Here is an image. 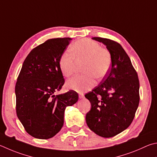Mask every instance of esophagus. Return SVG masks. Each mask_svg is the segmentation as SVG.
Returning a JSON list of instances; mask_svg holds the SVG:
<instances>
[{"mask_svg": "<svg viewBox=\"0 0 157 157\" xmlns=\"http://www.w3.org/2000/svg\"><path fill=\"white\" fill-rule=\"evenodd\" d=\"M84 98V95L83 93H79V99H82Z\"/></svg>", "mask_w": 157, "mask_h": 157, "instance_id": "34e87169", "label": "esophagus"}]
</instances>
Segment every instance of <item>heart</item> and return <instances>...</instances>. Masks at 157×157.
Instances as JSON below:
<instances>
[{"mask_svg": "<svg viewBox=\"0 0 157 157\" xmlns=\"http://www.w3.org/2000/svg\"><path fill=\"white\" fill-rule=\"evenodd\" d=\"M71 54L62 53L59 59V68L64 77L72 75L76 63H83L81 75L73 77L67 81L66 86L78 92L86 91L95 85V78L101 79L107 75L112 65V55L110 51L101 47L98 42L83 38L71 44Z\"/></svg>", "mask_w": 157, "mask_h": 157, "instance_id": "obj_1", "label": "heart"}]
</instances>
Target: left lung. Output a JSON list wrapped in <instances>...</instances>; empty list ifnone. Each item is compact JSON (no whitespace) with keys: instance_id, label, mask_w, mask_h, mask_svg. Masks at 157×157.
I'll return each mask as SVG.
<instances>
[{"instance_id":"8db88e82","label":"left lung","mask_w":157,"mask_h":157,"mask_svg":"<svg viewBox=\"0 0 157 157\" xmlns=\"http://www.w3.org/2000/svg\"><path fill=\"white\" fill-rule=\"evenodd\" d=\"M112 55V67L101 83L85 95L91 108L86 115L88 128L105 138L113 137L132 123L139 106V81L130 59L120 44L94 37Z\"/></svg>"}]
</instances>
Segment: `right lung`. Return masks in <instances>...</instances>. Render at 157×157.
I'll list each match as a JSON object with an SVG mask.
<instances>
[{
	"label": "right lung",
	"instance_id": "add662e5",
	"mask_svg": "<svg viewBox=\"0 0 157 157\" xmlns=\"http://www.w3.org/2000/svg\"><path fill=\"white\" fill-rule=\"evenodd\" d=\"M70 38L48 40L31 51L22 64L15 86L18 118L33 137L50 139L64 124V110L78 100L71 90L55 95L64 84L59 59L70 43Z\"/></svg>",
	"mask_w": 157,
	"mask_h": 157
}]
</instances>
